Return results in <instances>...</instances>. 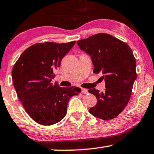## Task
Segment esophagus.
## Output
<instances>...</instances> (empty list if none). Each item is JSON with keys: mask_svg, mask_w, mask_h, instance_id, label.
I'll list each match as a JSON object with an SVG mask.
<instances>
[{"mask_svg": "<svg viewBox=\"0 0 154 154\" xmlns=\"http://www.w3.org/2000/svg\"><path fill=\"white\" fill-rule=\"evenodd\" d=\"M82 94H87V93H88V90H87V89L82 88Z\"/></svg>", "mask_w": 154, "mask_h": 154, "instance_id": "34e87169", "label": "esophagus"}]
</instances>
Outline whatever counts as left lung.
I'll list each match as a JSON object with an SVG mask.
<instances>
[{
  "mask_svg": "<svg viewBox=\"0 0 154 154\" xmlns=\"http://www.w3.org/2000/svg\"><path fill=\"white\" fill-rule=\"evenodd\" d=\"M79 48L90 55L94 73L102 74L104 91L94 88L88 91L97 102L89 112L102 120L116 118L129 102L137 79L136 59L127 44L106 33H98L77 42Z\"/></svg>",
  "mask_w": 154,
  "mask_h": 154,
  "instance_id": "obj_1",
  "label": "left lung"
}]
</instances>
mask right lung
<instances>
[{"label": "right lung", "instance_id": "add662e5", "mask_svg": "<svg viewBox=\"0 0 154 154\" xmlns=\"http://www.w3.org/2000/svg\"><path fill=\"white\" fill-rule=\"evenodd\" d=\"M75 44V41L34 44L13 66L12 79L17 97L27 114L39 124L50 126L60 122L67 114L69 99L81 92L78 87H60L51 82L54 70Z\"/></svg>", "mask_w": 154, "mask_h": 154}]
</instances>
